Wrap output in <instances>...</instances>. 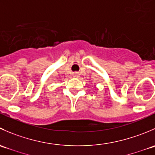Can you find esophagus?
Segmentation results:
<instances>
[{
  "instance_id": "34e87169",
  "label": "esophagus",
  "mask_w": 155,
  "mask_h": 155,
  "mask_svg": "<svg viewBox=\"0 0 155 155\" xmlns=\"http://www.w3.org/2000/svg\"><path fill=\"white\" fill-rule=\"evenodd\" d=\"M73 76H74V77H78V76H79V74H78L77 73H73Z\"/></svg>"
}]
</instances>
